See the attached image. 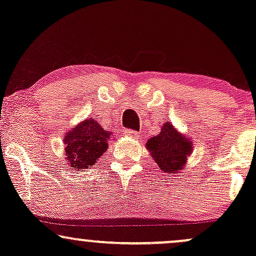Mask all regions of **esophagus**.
<instances>
[{
  "label": "esophagus",
  "instance_id": "obj_1",
  "mask_svg": "<svg viewBox=\"0 0 256 256\" xmlns=\"http://www.w3.org/2000/svg\"><path fill=\"white\" fill-rule=\"evenodd\" d=\"M124 134L127 136L134 138V139H138V138H139V133H138V132H136V130H132V129H128V130H126Z\"/></svg>",
  "mask_w": 256,
  "mask_h": 256
}]
</instances>
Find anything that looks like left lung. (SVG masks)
Masks as SVG:
<instances>
[{
    "mask_svg": "<svg viewBox=\"0 0 256 256\" xmlns=\"http://www.w3.org/2000/svg\"><path fill=\"white\" fill-rule=\"evenodd\" d=\"M146 148L160 170L174 174L184 169L186 160L194 150V144L179 133L170 122H166L158 136L148 140Z\"/></svg>",
    "mask_w": 256,
    "mask_h": 256,
    "instance_id": "8db88e82",
    "label": "left lung"
}]
</instances>
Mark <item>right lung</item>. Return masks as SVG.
I'll return each instance as SVG.
<instances>
[{"label":"right lung","mask_w":256,"mask_h":256,"mask_svg":"<svg viewBox=\"0 0 256 256\" xmlns=\"http://www.w3.org/2000/svg\"><path fill=\"white\" fill-rule=\"evenodd\" d=\"M111 132L105 130L96 118H88L65 134V156L74 170H84L94 166L108 150Z\"/></svg>","instance_id":"add662e5"}]
</instances>
